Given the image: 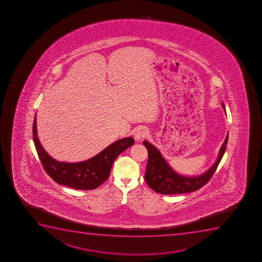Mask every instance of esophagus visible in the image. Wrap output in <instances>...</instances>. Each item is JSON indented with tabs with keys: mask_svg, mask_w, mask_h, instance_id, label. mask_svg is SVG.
I'll return each mask as SVG.
<instances>
[{
	"mask_svg": "<svg viewBox=\"0 0 262 262\" xmlns=\"http://www.w3.org/2000/svg\"><path fill=\"white\" fill-rule=\"evenodd\" d=\"M147 136H148V130H147L145 128H143V127L137 128V129H135V132H134V138H135V140L137 141L143 139V138H146Z\"/></svg>",
	"mask_w": 262,
	"mask_h": 262,
	"instance_id": "esophagus-1",
	"label": "esophagus"
}]
</instances>
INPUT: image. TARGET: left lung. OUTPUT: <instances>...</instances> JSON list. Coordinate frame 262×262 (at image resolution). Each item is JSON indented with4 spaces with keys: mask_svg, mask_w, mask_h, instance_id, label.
Instances as JSON below:
<instances>
[{
    "mask_svg": "<svg viewBox=\"0 0 262 262\" xmlns=\"http://www.w3.org/2000/svg\"><path fill=\"white\" fill-rule=\"evenodd\" d=\"M222 106L226 112L224 103H222ZM227 142L228 135L221 148L215 163L207 171L198 176L188 177L183 176L174 171L164 159L161 152L153 144L148 143V141H143V145L148 151V164L146 166L145 173L147 184L157 193L169 195L189 193L201 189L209 181L216 171L226 151Z\"/></svg>",
    "mask_w": 262,
    "mask_h": 262,
    "instance_id": "8db88e82",
    "label": "left lung"
}]
</instances>
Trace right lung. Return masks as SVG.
<instances>
[{
  "mask_svg": "<svg viewBox=\"0 0 262 262\" xmlns=\"http://www.w3.org/2000/svg\"><path fill=\"white\" fill-rule=\"evenodd\" d=\"M33 141L45 171L57 184L75 189H96L108 179L115 159L133 145V138H122L87 161L69 163L53 159L42 148L36 133V116L33 122Z\"/></svg>",
  "mask_w": 262,
  "mask_h": 262,
  "instance_id": "add662e5",
  "label": "right lung"
}]
</instances>
